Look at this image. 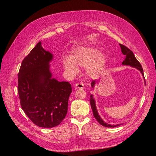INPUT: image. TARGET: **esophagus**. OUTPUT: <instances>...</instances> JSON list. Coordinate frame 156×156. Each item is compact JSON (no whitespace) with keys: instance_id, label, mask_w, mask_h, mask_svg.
<instances>
[{"instance_id":"esophagus-1","label":"esophagus","mask_w":156,"mask_h":156,"mask_svg":"<svg viewBox=\"0 0 156 156\" xmlns=\"http://www.w3.org/2000/svg\"><path fill=\"white\" fill-rule=\"evenodd\" d=\"M75 88L82 89V88H84V84L82 83H76V84H75Z\"/></svg>"}]
</instances>
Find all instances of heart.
<instances>
[{
    "label": "heart",
    "mask_w": 156,
    "mask_h": 156,
    "mask_svg": "<svg viewBox=\"0 0 156 156\" xmlns=\"http://www.w3.org/2000/svg\"><path fill=\"white\" fill-rule=\"evenodd\" d=\"M107 61V56L101 53L100 49L92 45H84L75 48L71 58L64 57L63 66L65 70L72 75L78 73L77 66H79L87 67V72L91 76H98L104 72Z\"/></svg>",
    "instance_id": "obj_1"
}]
</instances>
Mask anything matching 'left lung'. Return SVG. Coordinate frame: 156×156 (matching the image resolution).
I'll list each match as a JSON object with an SVG mask.
<instances>
[{"mask_svg": "<svg viewBox=\"0 0 156 156\" xmlns=\"http://www.w3.org/2000/svg\"><path fill=\"white\" fill-rule=\"evenodd\" d=\"M119 45L120 46L122 53H123L124 55H126V58L123 61V62H122V64L131 66H133L136 69H138L140 72L142 73L143 75H144L143 69L142 68V66L140 65V62L137 60V59L135 58V56L133 52H132V51H131L129 48H127V47H126L124 45H122V44H119ZM144 81H145V79H144ZM94 84H95V81H93L91 83V86L92 87H94ZM90 102L91 108H92V110L93 112L94 116L101 125L105 126V127H117L119 126V124H117V125L108 124H106L105 122H103V120L101 119L100 115H98V112L97 111L96 107L95 100H94L92 95H90Z\"/></svg>", "mask_w": 156, "mask_h": 156, "instance_id": "obj_1", "label": "left lung"}]
</instances>
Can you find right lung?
Here are the masks:
<instances>
[{"mask_svg": "<svg viewBox=\"0 0 156 156\" xmlns=\"http://www.w3.org/2000/svg\"><path fill=\"white\" fill-rule=\"evenodd\" d=\"M53 55L41 42L23 59L18 73V94L22 109L36 126L59 125L68 112L70 83L52 79L49 62Z\"/></svg>", "mask_w": 156, "mask_h": 156, "instance_id": "1", "label": "right lung"}]
</instances>
